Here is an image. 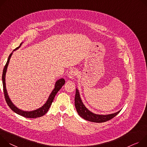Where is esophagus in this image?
<instances>
[{
  "instance_id": "esophagus-1",
  "label": "esophagus",
  "mask_w": 147,
  "mask_h": 147,
  "mask_svg": "<svg viewBox=\"0 0 147 147\" xmlns=\"http://www.w3.org/2000/svg\"><path fill=\"white\" fill-rule=\"evenodd\" d=\"M78 74V72L75 69H72L70 70V71L69 72V74H68V77L70 79H74L75 78V76Z\"/></svg>"
}]
</instances>
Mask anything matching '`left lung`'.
Returning <instances> with one entry per match:
<instances>
[{"instance_id":"1","label":"left lung","mask_w":147,"mask_h":147,"mask_svg":"<svg viewBox=\"0 0 147 147\" xmlns=\"http://www.w3.org/2000/svg\"><path fill=\"white\" fill-rule=\"evenodd\" d=\"M75 106L78 115L81 117H82L86 120L94 123H103L110 120L118 115L121 111L120 110L116 113L107 115H96V114L91 112L84 105L80 97L79 90L77 88L76 89V94L75 97Z\"/></svg>"}]
</instances>
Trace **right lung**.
<instances>
[{"instance_id": "obj_1", "label": "right lung", "mask_w": 147, "mask_h": 147, "mask_svg": "<svg viewBox=\"0 0 147 147\" xmlns=\"http://www.w3.org/2000/svg\"><path fill=\"white\" fill-rule=\"evenodd\" d=\"M23 43V42H22ZM22 43L20 44V46H19L18 47L16 48L15 50H13V51H14L15 50H18V48H19L20 47V46L22 45ZM13 53H11L9 56V58L7 59V61L5 65V66L4 67L3 71V74H2V82H3V92H4V94H5V99L6 101V103L7 104V105L9 106V107L16 113H17L18 115H19L22 116H23L24 117L26 118H37V117H41L42 116H44L45 114L47 113V112L48 111L49 109H50L54 97L55 96V95L57 94V92L61 89V88H62V86L65 84V79L63 78L59 79H58L57 82L55 84V86H54V89H53V90L52 91L51 93L50 94V96H49L48 100H47L46 103L40 108L35 110H32V111H23L22 110L20 109H19V108H18L16 107L11 101V100L10 99L9 95L7 94V90L6 88V82H5V77H6V73L7 71V68L8 67V65L9 63V61L10 59L11 58V56L12 55Z\"/></svg>"}]
</instances>
